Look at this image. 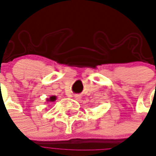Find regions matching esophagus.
Segmentation results:
<instances>
[{"instance_id":"esophagus-1","label":"esophagus","mask_w":156,"mask_h":156,"mask_svg":"<svg viewBox=\"0 0 156 156\" xmlns=\"http://www.w3.org/2000/svg\"><path fill=\"white\" fill-rule=\"evenodd\" d=\"M75 98L76 99H79L80 98H79V96H75Z\"/></svg>"}]
</instances>
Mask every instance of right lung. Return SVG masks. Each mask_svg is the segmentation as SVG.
<instances>
[{"mask_svg":"<svg viewBox=\"0 0 156 156\" xmlns=\"http://www.w3.org/2000/svg\"><path fill=\"white\" fill-rule=\"evenodd\" d=\"M56 100V97L55 96H51L49 98L47 99V101H55Z\"/></svg>","mask_w":156,"mask_h":156,"instance_id":"add662e5","label":"right lung"}]
</instances>
